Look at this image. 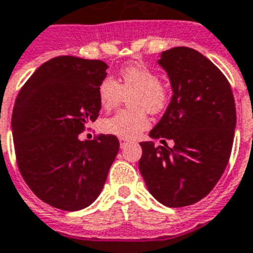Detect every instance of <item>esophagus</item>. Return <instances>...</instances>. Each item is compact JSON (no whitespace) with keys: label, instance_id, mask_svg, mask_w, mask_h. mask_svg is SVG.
Here are the masks:
<instances>
[{"label":"esophagus","instance_id":"34e87169","mask_svg":"<svg viewBox=\"0 0 253 253\" xmlns=\"http://www.w3.org/2000/svg\"><path fill=\"white\" fill-rule=\"evenodd\" d=\"M126 145H129V141H126V139H120V147L122 149H124Z\"/></svg>","mask_w":253,"mask_h":253}]
</instances>
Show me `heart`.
I'll list each match as a JSON object with an SVG mask.
<instances>
[{
  "label": "heart",
  "mask_w": 253,
  "mask_h": 253,
  "mask_svg": "<svg viewBox=\"0 0 253 253\" xmlns=\"http://www.w3.org/2000/svg\"><path fill=\"white\" fill-rule=\"evenodd\" d=\"M129 98V106L111 118L104 119L101 128L104 133L122 139L137 138L149 128L146 111H163L169 101V89L163 84L159 75L143 63H129L120 70V83L114 77H104L98 86V98L104 110L118 107Z\"/></svg>",
  "instance_id": "b5f03b06"
}]
</instances>
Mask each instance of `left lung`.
<instances>
[{"mask_svg":"<svg viewBox=\"0 0 253 253\" xmlns=\"http://www.w3.org/2000/svg\"><path fill=\"white\" fill-rule=\"evenodd\" d=\"M159 64L172 85V101L141 142L139 172L158 202L178 208L212 191L230 158L237 112L230 84L208 58L190 47L163 51ZM173 139L169 148L165 138Z\"/></svg>","mask_w":253,"mask_h":253,"instance_id":"1","label":"left lung"}]
</instances>
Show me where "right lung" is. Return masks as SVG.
Wrapping results in <instances>:
<instances>
[{"instance_id":"obj_1","label":"right lung","mask_w":253,"mask_h":253,"mask_svg":"<svg viewBox=\"0 0 253 253\" xmlns=\"http://www.w3.org/2000/svg\"><path fill=\"white\" fill-rule=\"evenodd\" d=\"M108 66L62 55L40 66L16 97L11 126L20 174L36 197L63 211L90 206L118 155L119 139L80 141L101 110L98 86Z\"/></svg>"}]
</instances>
